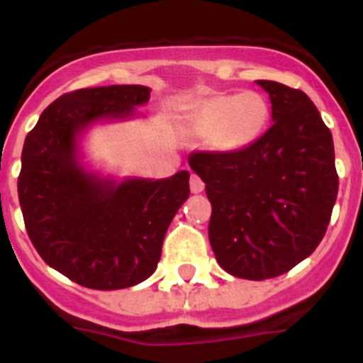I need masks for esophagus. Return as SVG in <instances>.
Wrapping results in <instances>:
<instances>
[{
    "label": "esophagus",
    "mask_w": 363,
    "mask_h": 363,
    "mask_svg": "<svg viewBox=\"0 0 363 363\" xmlns=\"http://www.w3.org/2000/svg\"><path fill=\"white\" fill-rule=\"evenodd\" d=\"M189 184H191L192 194H200V192L203 191V187H205V184L200 179V176H196V174L191 176V182H189Z\"/></svg>",
    "instance_id": "34e87169"
}]
</instances>
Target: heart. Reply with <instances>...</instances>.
Returning <instances> with one entry per match:
<instances>
[{"mask_svg":"<svg viewBox=\"0 0 363 363\" xmlns=\"http://www.w3.org/2000/svg\"><path fill=\"white\" fill-rule=\"evenodd\" d=\"M269 118L267 99L258 92L247 91L198 99L189 111L185 123L189 133L209 136L213 149L230 154L255 145L267 129Z\"/></svg>","mask_w":363,"mask_h":363,"instance_id":"1","label":"heart"}]
</instances>
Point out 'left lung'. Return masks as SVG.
<instances>
[{"instance_id": "obj_1", "label": "left lung", "mask_w": 363, "mask_h": 363, "mask_svg": "<svg viewBox=\"0 0 363 363\" xmlns=\"http://www.w3.org/2000/svg\"><path fill=\"white\" fill-rule=\"evenodd\" d=\"M271 129L240 152H194L189 165L213 205L209 242L223 271L267 280L291 271L322 242L336 194L335 145L306 92L258 79Z\"/></svg>"}]
</instances>
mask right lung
<instances>
[{"mask_svg": "<svg viewBox=\"0 0 363 363\" xmlns=\"http://www.w3.org/2000/svg\"><path fill=\"white\" fill-rule=\"evenodd\" d=\"M143 85H108L63 94L25 138L18 196L41 258L83 287L114 291L142 284L158 267L165 233L189 198V171L171 178H118L85 162L92 127L140 118Z\"/></svg>", "mask_w": 363, "mask_h": 363, "instance_id": "1", "label": "right lung"}]
</instances>
